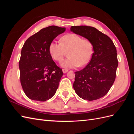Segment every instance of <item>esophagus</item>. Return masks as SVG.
Masks as SVG:
<instances>
[{
	"label": "esophagus",
	"mask_w": 134,
	"mask_h": 134,
	"mask_svg": "<svg viewBox=\"0 0 134 134\" xmlns=\"http://www.w3.org/2000/svg\"><path fill=\"white\" fill-rule=\"evenodd\" d=\"M68 71V69H63V72H64V73H66V72H67Z\"/></svg>",
	"instance_id": "1"
}]
</instances>
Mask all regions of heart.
I'll return each instance as SVG.
<instances>
[{"label":"heart","mask_w":134,"mask_h":134,"mask_svg":"<svg viewBox=\"0 0 134 134\" xmlns=\"http://www.w3.org/2000/svg\"><path fill=\"white\" fill-rule=\"evenodd\" d=\"M60 42L52 41L48 47L52 58L60 62L68 54L62 65L66 68L86 65L90 62L93 54V44L91 40L83 38L75 34H69L61 38Z\"/></svg>","instance_id":"b5f03b06"}]
</instances>
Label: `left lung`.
<instances>
[{"mask_svg":"<svg viewBox=\"0 0 134 134\" xmlns=\"http://www.w3.org/2000/svg\"><path fill=\"white\" fill-rule=\"evenodd\" d=\"M70 31L91 40L94 51L87 65L75 71L73 88L83 99H98L107 94L115 82L118 66L116 47L108 36L94 27L71 26Z\"/></svg>","mask_w":134,"mask_h":134,"instance_id":"1","label":"left lung"}]
</instances>
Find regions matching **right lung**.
Masks as SVG:
<instances>
[{
  "mask_svg": "<svg viewBox=\"0 0 134 134\" xmlns=\"http://www.w3.org/2000/svg\"><path fill=\"white\" fill-rule=\"evenodd\" d=\"M66 28L51 26L41 29L24 43L19 62L20 80L30 99L44 102L53 97L63 72L51 56L48 47Z\"/></svg>",
  "mask_w": 134,
  "mask_h": 134,
  "instance_id": "right-lung-1",
  "label": "right lung"
}]
</instances>
